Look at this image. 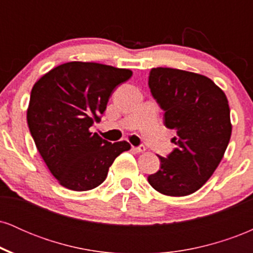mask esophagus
Wrapping results in <instances>:
<instances>
[{
    "mask_svg": "<svg viewBox=\"0 0 253 253\" xmlns=\"http://www.w3.org/2000/svg\"><path fill=\"white\" fill-rule=\"evenodd\" d=\"M132 150L136 153H141V152H144L145 150H146V147H145L144 145H139V146H133Z\"/></svg>",
    "mask_w": 253,
    "mask_h": 253,
    "instance_id": "34e87169",
    "label": "esophagus"
}]
</instances>
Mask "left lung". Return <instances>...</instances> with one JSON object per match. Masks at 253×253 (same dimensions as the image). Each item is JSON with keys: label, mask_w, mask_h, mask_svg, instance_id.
<instances>
[{"label": "left lung", "mask_w": 253, "mask_h": 253, "mask_svg": "<svg viewBox=\"0 0 253 253\" xmlns=\"http://www.w3.org/2000/svg\"><path fill=\"white\" fill-rule=\"evenodd\" d=\"M149 88L164 110V125L176 130V147L167 158L158 156L161 169L147 181L164 195H190L211 178L227 149V97L208 77L171 68L151 69Z\"/></svg>", "instance_id": "8db88e82"}]
</instances>
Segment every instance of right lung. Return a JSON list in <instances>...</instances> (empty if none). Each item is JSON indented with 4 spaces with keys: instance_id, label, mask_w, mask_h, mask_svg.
<instances>
[{
    "instance_id": "1",
    "label": "right lung",
    "mask_w": 253,
    "mask_h": 253,
    "mask_svg": "<svg viewBox=\"0 0 253 253\" xmlns=\"http://www.w3.org/2000/svg\"><path fill=\"white\" fill-rule=\"evenodd\" d=\"M132 71L98 63L70 62L45 74L33 85L27 124L51 173L75 191L94 189L106 179L127 141L109 143L90 132L119 84Z\"/></svg>"
}]
</instances>
